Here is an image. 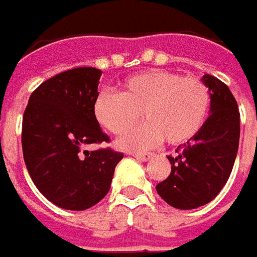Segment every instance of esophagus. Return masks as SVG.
<instances>
[{"mask_svg": "<svg viewBox=\"0 0 257 257\" xmlns=\"http://www.w3.org/2000/svg\"><path fill=\"white\" fill-rule=\"evenodd\" d=\"M133 157H136L140 161H149L150 158L153 157V154H146V153H132Z\"/></svg>", "mask_w": 257, "mask_h": 257, "instance_id": "1", "label": "esophagus"}]
</instances>
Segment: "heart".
I'll return each instance as SVG.
<instances>
[{"label": "heart", "mask_w": 257, "mask_h": 257, "mask_svg": "<svg viewBox=\"0 0 257 257\" xmlns=\"http://www.w3.org/2000/svg\"><path fill=\"white\" fill-rule=\"evenodd\" d=\"M211 110V93L197 77L168 70H147L128 77L120 93L97 94L93 113L97 123L111 134H123L140 121L134 132L118 140L125 150H147L167 140L184 144L202 130Z\"/></svg>", "instance_id": "1"}]
</instances>
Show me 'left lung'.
<instances>
[{"label": "left lung", "instance_id": "8db88e82", "mask_svg": "<svg viewBox=\"0 0 257 257\" xmlns=\"http://www.w3.org/2000/svg\"><path fill=\"white\" fill-rule=\"evenodd\" d=\"M202 82L211 93V110L202 130L168 157L171 174L156 187L158 195L177 209H195L216 197L236 160L240 136L237 103L226 84L211 75Z\"/></svg>", "mask_w": 257, "mask_h": 257}]
</instances>
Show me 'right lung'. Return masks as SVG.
Here are the masks:
<instances>
[{
    "label": "right lung",
    "instance_id": "obj_1",
    "mask_svg": "<svg viewBox=\"0 0 257 257\" xmlns=\"http://www.w3.org/2000/svg\"><path fill=\"white\" fill-rule=\"evenodd\" d=\"M101 70L76 68L48 79L31 94L22 118V153L31 178L48 201L84 211L106 197L123 153L86 146L108 141L93 104Z\"/></svg>",
    "mask_w": 257,
    "mask_h": 257
}]
</instances>
